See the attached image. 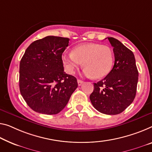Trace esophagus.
<instances>
[{
    "label": "esophagus",
    "mask_w": 152,
    "mask_h": 152,
    "mask_svg": "<svg viewBox=\"0 0 152 152\" xmlns=\"http://www.w3.org/2000/svg\"><path fill=\"white\" fill-rule=\"evenodd\" d=\"M77 83H78V85L79 86H81L83 83V81L82 80H81V79H78Z\"/></svg>",
    "instance_id": "esophagus-1"
}]
</instances>
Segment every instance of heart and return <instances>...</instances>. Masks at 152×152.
Instances as JSON below:
<instances>
[{"mask_svg": "<svg viewBox=\"0 0 152 152\" xmlns=\"http://www.w3.org/2000/svg\"><path fill=\"white\" fill-rule=\"evenodd\" d=\"M65 69L72 74L82 65L83 73L88 77L100 79L107 75L113 65L114 56L111 48L99 43H86L76 47L73 52L62 55Z\"/></svg>", "mask_w": 152, "mask_h": 152, "instance_id": "heart-1", "label": "heart"}]
</instances>
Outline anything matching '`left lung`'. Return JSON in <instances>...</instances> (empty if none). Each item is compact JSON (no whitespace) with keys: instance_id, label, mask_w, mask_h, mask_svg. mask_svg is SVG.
I'll use <instances>...</instances> for the list:
<instances>
[{"instance_id":"8db88e82","label":"left lung","mask_w":152,"mask_h":152,"mask_svg":"<svg viewBox=\"0 0 152 152\" xmlns=\"http://www.w3.org/2000/svg\"><path fill=\"white\" fill-rule=\"evenodd\" d=\"M113 48L115 62L103 79L94 83L90 101L97 111L107 115L122 113L134 100L139 72L134 53L118 39L107 37Z\"/></svg>"}]
</instances>
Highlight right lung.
Here are the masks:
<instances>
[{"label": "right lung", "instance_id": "right-lung-1", "mask_svg": "<svg viewBox=\"0 0 152 152\" xmlns=\"http://www.w3.org/2000/svg\"><path fill=\"white\" fill-rule=\"evenodd\" d=\"M69 38L48 36L32 42L20 63V90L32 110L46 115L61 111L77 88L64 71L62 59Z\"/></svg>", "mask_w": 152, "mask_h": 152}]
</instances>
